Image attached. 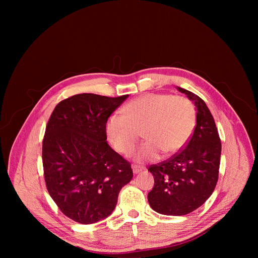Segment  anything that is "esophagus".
Returning <instances> with one entry per match:
<instances>
[{
    "label": "esophagus",
    "mask_w": 258,
    "mask_h": 258,
    "mask_svg": "<svg viewBox=\"0 0 258 258\" xmlns=\"http://www.w3.org/2000/svg\"><path fill=\"white\" fill-rule=\"evenodd\" d=\"M143 169H144V168L141 167V166H137V165L132 166V171H134L135 174H137V173H139V172H141V171H142Z\"/></svg>",
    "instance_id": "34e87169"
}]
</instances>
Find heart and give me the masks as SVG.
<instances>
[{
	"label": "heart",
	"instance_id": "heart-1",
	"mask_svg": "<svg viewBox=\"0 0 258 258\" xmlns=\"http://www.w3.org/2000/svg\"><path fill=\"white\" fill-rule=\"evenodd\" d=\"M122 112L108 117L106 136L117 152L129 155L142 131L146 141L135 153L140 162L157 159L161 152L169 155L182 150L196 123L190 100L167 93H147L131 100Z\"/></svg>",
	"mask_w": 258,
	"mask_h": 258
}]
</instances>
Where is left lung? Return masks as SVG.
<instances>
[{
    "label": "left lung",
    "mask_w": 258,
    "mask_h": 258,
    "mask_svg": "<svg viewBox=\"0 0 258 258\" xmlns=\"http://www.w3.org/2000/svg\"><path fill=\"white\" fill-rule=\"evenodd\" d=\"M177 89L195 102L197 123L182 151L148 168L155 181L148 204L165 215H186L204 205L214 191L221 162V139L206 102L191 91Z\"/></svg>",
    "instance_id": "obj_1"
}]
</instances>
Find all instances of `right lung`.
<instances>
[{
    "label": "right lung",
    "mask_w": 258,
    "mask_h": 258,
    "mask_svg": "<svg viewBox=\"0 0 258 258\" xmlns=\"http://www.w3.org/2000/svg\"><path fill=\"white\" fill-rule=\"evenodd\" d=\"M128 97L72 96L57 104L46 126V187L61 212L77 223L110 215L121 187L134 176L130 162L107 144L105 130L108 117Z\"/></svg>",
    "instance_id": "right-lung-1"
}]
</instances>
